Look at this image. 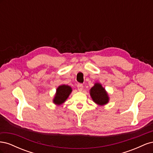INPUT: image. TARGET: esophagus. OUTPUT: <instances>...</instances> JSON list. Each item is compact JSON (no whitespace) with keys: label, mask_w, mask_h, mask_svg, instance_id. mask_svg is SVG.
<instances>
[{"label":"esophagus","mask_w":153,"mask_h":153,"mask_svg":"<svg viewBox=\"0 0 153 153\" xmlns=\"http://www.w3.org/2000/svg\"><path fill=\"white\" fill-rule=\"evenodd\" d=\"M83 87H84V85H83L82 84H77L78 90L79 91H82Z\"/></svg>","instance_id":"obj_1"}]
</instances>
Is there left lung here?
Listing matches in <instances>:
<instances>
[{
  "label": "left lung",
  "mask_w": 153,
  "mask_h": 153,
  "mask_svg": "<svg viewBox=\"0 0 153 153\" xmlns=\"http://www.w3.org/2000/svg\"><path fill=\"white\" fill-rule=\"evenodd\" d=\"M90 94L94 102L100 105H103L108 103V96L104 88L100 84H95L91 89Z\"/></svg>",
  "instance_id": "obj_1"
}]
</instances>
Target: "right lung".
Returning a JSON list of instances; mask_svg holds the SVG:
<instances>
[{
  "label": "right lung",
  "instance_id": "add662e5",
  "mask_svg": "<svg viewBox=\"0 0 153 153\" xmlns=\"http://www.w3.org/2000/svg\"><path fill=\"white\" fill-rule=\"evenodd\" d=\"M71 88L66 85H62L59 86L57 89L56 94L53 100V103L57 105H61L68 98L69 95L71 92Z\"/></svg>",
  "mask_w": 153,
  "mask_h": 153
}]
</instances>
